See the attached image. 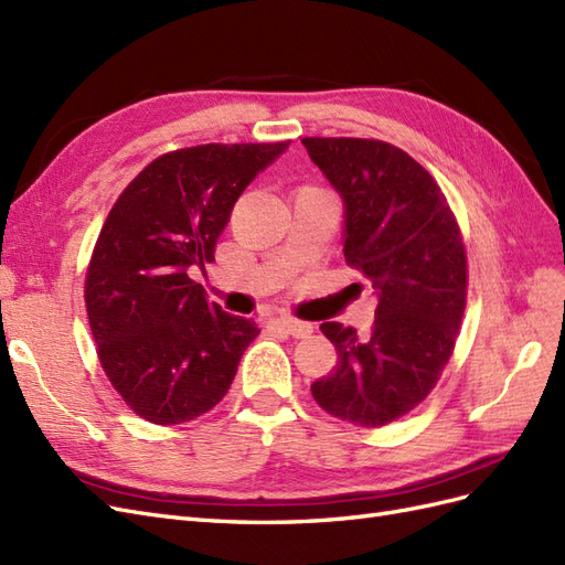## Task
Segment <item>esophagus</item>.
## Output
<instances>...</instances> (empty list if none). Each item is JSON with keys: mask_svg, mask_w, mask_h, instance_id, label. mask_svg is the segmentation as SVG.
<instances>
[{"mask_svg": "<svg viewBox=\"0 0 565 565\" xmlns=\"http://www.w3.org/2000/svg\"><path fill=\"white\" fill-rule=\"evenodd\" d=\"M280 330H285L287 334H292V338H309V334L313 332V326L307 323V320H299V318H292V316H278L276 320H273Z\"/></svg>", "mask_w": 565, "mask_h": 565, "instance_id": "34e87169", "label": "esophagus"}]
</instances>
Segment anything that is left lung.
Segmentation results:
<instances>
[{
    "label": "left lung",
    "mask_w": 565,
    "mask_h": 565,
    "mask_svg": "<svg viewBox=\"0 0 565 565\" xmlns=\"http://www.w3.org/2000/svg\"><path fill=\"white\" fill-rule=\"evenodd\" d=\"M301 142L344 200L347 266L377 295L365 338L320 326L338 365L311 394L334 418L383 428L435 390L454 354L468 295L463 235L437 180L404 149L363 137Z\"/></svg>",
    "instance_id": "obj_1"
}]
</instances>
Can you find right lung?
Listing matches in <instances>:
<instances>
[{
	"label": "right lung",
	"mask_w": 565,
	"mask_h": 565,
	"mask_svg": "<svg viewBox=\"0 0 565 565\" xmlns=\"http://www.w3.org/2000/svg\"><path fill=\"white\" fill-rule=\"evenodd\" d=\"M287 147L166 151L106 216L85 273L87 320L106 377L140 418L194 420L231 390L258 326L206 301L190 270L213 262L237 196Z\"/></svg>",
	"instance_id": "obj_1"
}]
</instances>
